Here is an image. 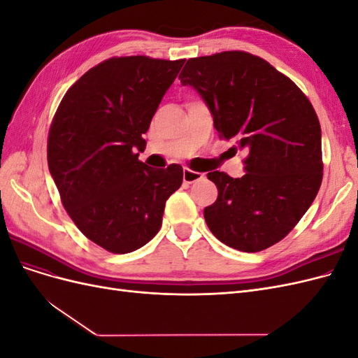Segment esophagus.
Returning a JSON list of instances; mask_svg holds the SVG:
<instances>
[{
    "mask_svg": "<svg viewBox=\"0 0 358 358\" xmlns=\"http://www.w3.org/2000/svg\"><path fill=\"white\" fill-rule=\"evenodd\" d=\"M203 178L201 173L192 171L189 169H183V183H194Z\"/></svg>",
    "mask_w": 358,
    "mask_h": 358,
    "instance_id": "obj_1",
    "label": "esophagus"
}]
</instances>
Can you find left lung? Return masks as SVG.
<instances>
[{"mask_svg":"<svg viewBox=\"0 0 358 358\" xmlns=\"http://www.w3.org/2000/svg\"><path fill=\"white\" fill-rule=\"evenodd\" d=\"M209 107L220 137L243 150L245 175L210 171L218 199L204 209L216 239L258 252L294 229L322 180L321 127L297 85L251 53L191 58L179 74Z\"/></svg>","mask_w":358,"mask_h":358,"instance_id":"obj_1","label":"left lung"}]
</instances>
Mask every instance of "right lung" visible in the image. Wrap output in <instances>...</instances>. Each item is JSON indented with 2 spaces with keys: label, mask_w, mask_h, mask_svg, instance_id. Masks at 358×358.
<instances>
[{
  "label": "right lung",
  "mask_w": 358,
  "mask_h": 358,
  "mask_svg": "<svg viewBox=\"0 0 358 358\" xmlns=\"http://www.w3.org/2000/svg\"><path fill=\"white\" fill-rule=\"evenodd\" d=\"M185 59L110 58L64 95L48 138V164L64 208L90 241L128 254L159 231L166 201L179 189L178 164L138 161L162 96Z\"/></svg>",
  "instance_id": "1"
}]
</instances>
